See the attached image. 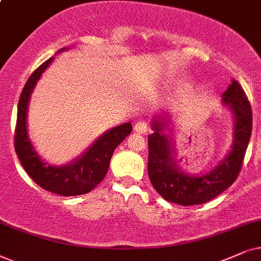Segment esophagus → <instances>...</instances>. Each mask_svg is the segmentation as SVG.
<instances>
[{
	"mask_svg": "<svg viewBox=\"0 0 261 261\" xmlns=\"http://www.w3.org/2000/svg\"><path fill=\"white\" fill-rule=\"evenodd\" d=\"M134 130L136 131L137 134H147L149 131V125L148 123H145L144 120H140L135 124Z\"/></svg>",
	"mask_w": 261,
	"mask_h": 261,
	"instance_id": "34e87169",
	"label": "esophagus"
}]
</instances>
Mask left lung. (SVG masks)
<instances>
[{
	"label": "left lung",
	"instance_id": "obj_1",
	"mask_svg": "<svg viewBox=\"0 0 261 261\" xmlns=\"http://www.w3.org/2000/svg\"><path fill=\"white\" fill-rule=\"evenodd\" d=\"M223 102L235 114L234 143L221 165L205 175L190 176L180 172L171 155L168 138L162 134V125L152 123L154 133L148 137V175L166 200L184 206L206 203L227 190L239 176L252 134V107L235 80L223 93Z\"/></svg>",
	"mask_w": 261,
	"mask_h": 261
}]
</instances>
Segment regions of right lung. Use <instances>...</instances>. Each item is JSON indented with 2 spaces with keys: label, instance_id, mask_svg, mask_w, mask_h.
Masks as SVG:
<instances>
[{
  "label": "right lung",
  "instance_id": "1",
  "mask_svg": "<svg viewBox=\"0 0 261 261\" xmlns=\"http://www.w3.org/2000/svg\"><path fill=\"white\" fill-rule=\"evenodd\" d=\"M62 51V50H61ZM54 58L45 61L27 80L17 103V117L14 134V148L27 174L41 189L60 196H79L92 191L109 171L114 149L133 131V125L125 123L112 128L99 138L79 160L64 167L45 166L30 143L26 130L27 106L38 79Z\"/></svg>",
  "mask_w": 261,
  "mask_h": 261
}]
</instances>
